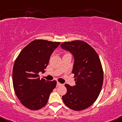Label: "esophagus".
Wrapping results in <instances>:
<instances>
[{
    "label": "esophagus",
    "mask_w": 122,
    "mask_h": 122,
    "mask_svg": "<svg viewBox=\"0 0 122 122\" xmlns=\"http://www.w3.org/2000/svg\"><path fill=\"white\" fill-rule=\"evenodd\" d=\"M57 86H61V85H62V84H61V83H59V82H57Z\"/></svg>",
    "instance_id": "1"
}]
</instances>
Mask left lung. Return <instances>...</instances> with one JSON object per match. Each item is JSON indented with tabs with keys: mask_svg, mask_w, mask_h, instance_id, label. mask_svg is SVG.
<instances>
[{
	"mask_svg": "<svg viewBox=\"0 0 122 122\" xmlns=\"http://www.w3.org/2000/svg\"><path fill=\"white\" fill-rule=\"evenodd\" d=\"M61 47L75 57L72 73L76 85L65 84L67 92L62 96L64 103L76 111L86 109L98 97L103 82L101 61L95 50L86 42L73 41L63 42Z\"/></svg>",
	"mask_w": 122,
	"mask_h": 122,
	"instance_id": "obj_1",
	"label": "left lung"
}]
</instances>
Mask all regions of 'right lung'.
Listing matches in <instances>:
<instances>
[{
	"mask_svg": "<svg viewBox=\"0 0 122 122\" xmlns=\"http://www.w3.org/2000/svg\"><path fill=\"white\" fill-rule=\"evenodd\" d=\"M61 42L36 39L20 52L13 68V85L21 103L30 110H36L46 105L50 94L56 87V80L47 81L39 77L45 72L54 50Z\"/></svg>",
	"mask_w": 122,
	"mask_h": 122,
	"instance_id": "right-lung-1",
	"label": "right lung"
}]
</instances>
